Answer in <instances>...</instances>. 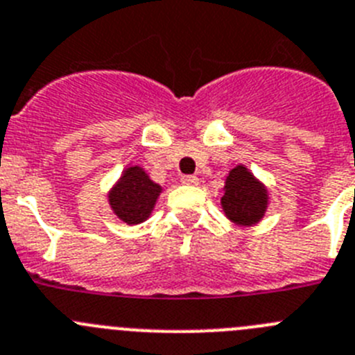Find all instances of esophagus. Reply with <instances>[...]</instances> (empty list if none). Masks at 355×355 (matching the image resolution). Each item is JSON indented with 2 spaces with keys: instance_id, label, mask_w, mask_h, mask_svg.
I'll return each mask as SVG.
<instances>
[{
  "instance_id": "obj_1",
  "label": "esophagus",
  "mask_w": 355,
  "mask_h": 355,
  "mask_svg": "<svg viewBox=\"0 0 355 355\" xmlns=\"http://www.w3.org/2000/svg\"><path fill=\"white\" fill-rule=\"evenodd\" d=\"M182 184L185 185H198V182H200V178L194 177V175H184V177L180 178Z\"/></svg>"
}]
</instances>
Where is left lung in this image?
I'll list each match as a JSON object with an SVG mask.
<instances>
[{"instance_id":"8db88e82","label":"left lung","mask_w":355,"mask_h":355,"mask_svg":"<svg viewBox=\"0 0 355 355\" xmlns=\"http://www.w3.org/2000/svg\"><path fill=\"white\" fill-rule=\"evenodd\" d=\"M221 205L233 223L244 226L254 225L267 209V193L245 168L237 166L226 178Z\"/></svg>"}]
</instances>
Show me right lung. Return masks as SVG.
Returning a JSON list of instances; mask_svg holds the SVG:
<instances>
[{"label": "right lung", "instance_id": "add662e5", "mask_svg": "<svg viewBox=\"0 0 355 355\" xmlns=\"http://www.w3.org/2000/svg\"><path fill=\"white\" fill-rule=\"evenodd\" d=\"M159 193L161 187L150 180L141 168L134 166L125 170L122 180L110 194V203L123 223L138 225L150 216Z\"/></svg>", "mask_w": 355, "mask_h": 355}]
</instances>
